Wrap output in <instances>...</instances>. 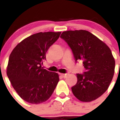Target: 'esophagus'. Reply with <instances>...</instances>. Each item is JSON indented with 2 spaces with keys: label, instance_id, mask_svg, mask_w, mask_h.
<instances>
[{
  "label": "esophagus",
  "instance_id": "34e87169",
  "mask_svg": "<svg viewBox=\"0 0 120 120\" xmlns=\"http://www.w3.org/2000/svg\"><path fill=\"white\" fill-rule=\"evenodd\" d=\"M60 75H61V76H62V77H64V78H65V77L68 75L67 73H65V74H62V73H61V74H60Z\"/></svg>",
  "mask_w": 120,
  "mask_h": 120
}]
</instances>
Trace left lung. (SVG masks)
Listing matches in <instances>:
<instances>
[{
	"label": "left lung",
	"instance_id": "left-lung-1",
	"mask_svg": "<svg viewBox=\"0 0 120 120\" xmlns=\"http://www.w3.org/2000/svg\"><path fill=\"white\" fill-rule=\"evenodd\" d=\"M61 38L71 49L76 61L83 62L85 72L77 74L76 84L71 88L80 101L90 102L105 93L112 80L115 61L111 49L103 41L85 30H67Z\"/></svg>",
	"mask_w": 120,
	"mask_h": 120
}]
</instances>
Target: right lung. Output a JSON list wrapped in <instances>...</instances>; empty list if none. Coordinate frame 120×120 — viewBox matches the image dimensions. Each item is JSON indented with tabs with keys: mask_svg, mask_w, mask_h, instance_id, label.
<instances>
[{
	"mask_svg": "<svg viewBox=\"0 0 120 120\" xmlns=\"http://www.w3.org/2000/svg\"><path fill=\"white\" fill-rule=\"evenodd\" d=\"M61 32H39L27 37L9 55L6 74L15 91L24 101L40 104L47 101L59 82L57 73L41 67L49 48Z\"/></svg>",
	"mask_w": 120,
	"mask_h": 120,
	"instance_id": "add662e5",
	"label": "right lung"
}]
</instances>
